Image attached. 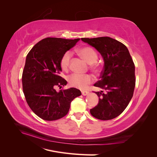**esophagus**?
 Returning a JSON list of instances; mask_svg holds the SVG:
<instances>
[{
    "label": "esophagus",
    "instance_id": "34e87169",
    "mask_svg": "<svg viewBox=\"0 0 157 157\" xmlns=\"http://www.w3.org/2000/svg\"><path fill=\"white\" fill-rule=\"evenodd\" d=\"M88 94H89V92L88 91H82V94L83 96H86V95H88Z\"/></svg>",
    "mask_w": 157,
    "mask_h": 157
}]
</instances>
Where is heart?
I'll use <instances>...</instances> for the list:
<instances>
[{"instance_id":"heart-1","label":"heart","mask_w":157,"mask_h":157,"mask_svg":"<svg viewBox=\"0 0 157 157\" xmlns=\"http://www.w3.org/2000/svg\"><path fill=\"white\" fill-rule=\"evenodd\" d=\"M78 54L89 63L90 68L94 73H99L101 72L102 66L98 62V54L96 52L89 46H84L78 50ZM71 54L70 52H66L60 59V67L63 71H67L69 68ZM68 82L71 86L78 89L86 88L88 85L92 83L94 80L93 77L90 75H80L73 73L67 78Z\"/></svg>"}]
</instances>
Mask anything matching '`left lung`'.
Wrapping results in <instances>:
<instances>
[{
  "label": "left lung",
  "instance_id": "8db88e82",
  "mask_svg": "<svg viewBox=\"0 0 157 157\" xmlns=\"http://www.w3.org/2000/svg\"><path fill=\"white\" fill-rule=\"evenodd\" d=\"M81 40L94 47L104 60L100 80L94 84L102 90L94 92L99 98V103L90 109V113L99 120L113 119L124 111L134 94V61L127 47L112 38H82Z\"/></svg>",
  "mask_w": 157,
  "mask_h": 157
}]
</instances>
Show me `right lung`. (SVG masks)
Wrapping results in <instances>:
<instances>
[{"mask_svg":"<svg viewBox=\"0 0 157 157\" xmlns=\"http://www.w3.org/2000/svg\"><path fill=\"white\" fill-rule=\"evenodd\" d=\"M79 40L46 38L33 46L26 57L22 74L23 92L28 105L42 119L51 121L65 117L71 101L81 95L75 88L59 92L55 90L67 83L59 76L61 57Z\"/></svg>","mask_w":157,"mask_h":157,"instance_id":"right-lung-1","label":"right lung"}]
</instances>
